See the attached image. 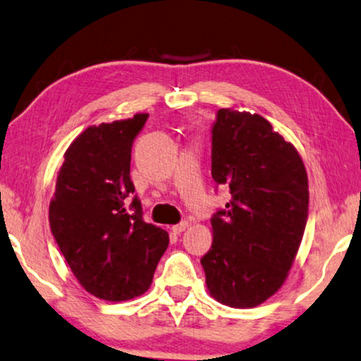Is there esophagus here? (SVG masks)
<instances>
[{"instance_id": "34e87169", "label": "esophagus", "mask_w": 361, "mask_h": 361, "mask_svg": "<svg viewBox=\"0 0 361 361\" xmlns=\"http://www.w3.org/2000/svg\"><path fill=\"white\" fill-rule=\"evenodd\" d=\"M186 227H188V222L183 221V222H180V224H176V226L171 227V231H173V233H181L183 231L186 229Z\"/></svg>"}]
</instances>
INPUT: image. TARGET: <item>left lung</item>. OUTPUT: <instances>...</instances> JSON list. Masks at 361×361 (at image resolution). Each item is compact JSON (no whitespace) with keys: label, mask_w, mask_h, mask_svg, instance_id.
<instances>
[{"label":"left lung","mask_w":361,"mask_h":361,"mask_svg":"<svg viewBox=\"0 0 361 361\" xmlns=\"http://www.w3.org/2000/svg\"><path fill=\"white\" fill-rule=\"evenodd\" d=\"M212 178L231 201L211 219L212 245L201 258L207 291L231 307L260 306L280 289L306 229V166L291 142L260 114L217 111Z\"/></svg>","instance_id":"obj_1"}]
</instances>
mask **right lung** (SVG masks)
<instances>
[{
  "label": "right lung",
  "instance_id": "right-lung-1",
  "mask_svg": "<svg viewBox=\"0 0 361 361\" xmlns=\"http://www.w3.org/2000/svg\"><path fill=\"white\" fill-rule=\"evenodd\" d=\"M149 114L90 126L57 171L49 222L70 270L104 301H128L150 288L169 233L142 219L130 181V150Z\"/></svg>",
  "mask_w": 361,
  "mask_h": 361
}]
</instances>
